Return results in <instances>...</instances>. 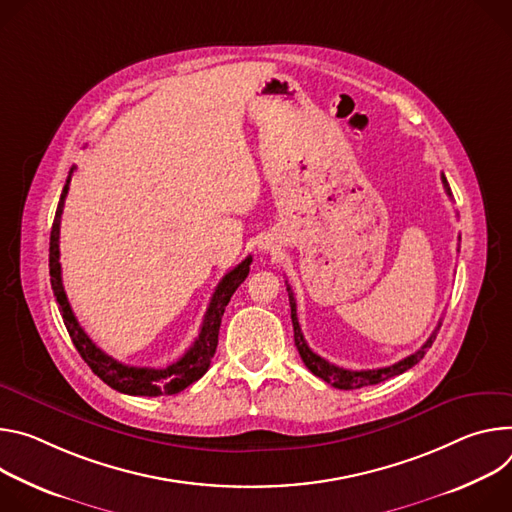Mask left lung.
I'll return each instance as SVG.
<instances>
[{
    "label": "left lung",
    "mask_w": 512,
    "mask_h": 512,
    "mask_svg": "<svg viewBox=\"0 0 512 512\" xmlns=\"http://www.w3.org/2000/svg\"><path fill=\"white\" fill-rule=\"evenodd\" d=\"M441 181H443V187H445V193L451 197V189L447 185V179L445 175L441 173ZM289 291V303H291V319H293V329H295V346L301 354V360L305 362V366L315 374L319 376L321 380H325L327 384L339 388V390H354V388H362V386H370V384H378L382 380H388L392 376H399L403 372H407L409 368H413L417 362L423 360L425 352L431 348V344L435 342L437 337V331L441 327V321L439 325L435 327V331L429 335L427 342L411 356L403 358L401 362H396L392 366H386V368H376V370H346V368H339L327 360H323L321 356H317L305 342L303 337V331H301V325H299V317H297V303H295V297H293V289L287 287Z\"/></svg>",
    "instance_id": "1"
}]
</instances>
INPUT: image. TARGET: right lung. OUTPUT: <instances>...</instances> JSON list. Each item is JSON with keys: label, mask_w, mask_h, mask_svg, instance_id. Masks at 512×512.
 <instances>
[{"label": "right lung", "mask_w": 512, "mask_h": 512, "mask_svg": "<svg viewBox=\"0 0 512 512\" xmlns=\"http://www.w3.org/2000/svg\"><path fill=\"white\" fill-rule=\"evenodd\" d=\"M71 175H73V168L69 173L67 185L61 193V201H59V207H56V215H54V221H52L48 268H50V285H52L56 303H59V311L63 315L65 327H67V331L73 339L77 352L87 362V366L93 370V374H97L107 386H111L113 390H118V392L132 394V396H160V394H177V392L185 390L189 384H193L195 380H199L207 372V368L211 364V358L215 354V348H217V335H219V325H221L223 311H225L227 303H230L232 295L236 293V289L246 280V276L250 272L252 256L242 260L234 270H230L219 280V285L215 287V293L211 297V303L205 311L199 337L195 339L193 346L187 350V354L181 360L173 362L166 368L126 366L118 360H113L105 352H101L91 342V337L79 325V321H77V317H75V313L69 305L65 287H63L61 262H59V258H61L59 238H61V215H63L67 193H69Z\"/></svg>", "instance_id": "add662e5"}]
</instances>
